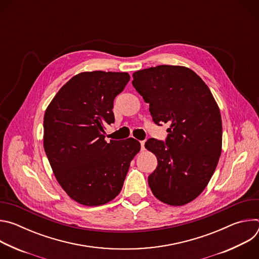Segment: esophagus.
<instances>
[{"instance_id":"esophagus-1","label":"esophagus","mask_w":259,"mask_h":259,"mask_svg":"<svg viewBox=\"0 0 259 259\" xmlns=\"http://www.w3.org/2000/svg\"><path fill=\"white\" fill-rule=\"evenodd\" d=\"M140 147H141V151L144 150V141H140Z\"/></svg>"}]
</instances>
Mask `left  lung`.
<instances>
[{"label": "left lung", "instance_id": "obj_1", "mask_svg": "<svg viewBox=\"0 0 259 259\" xmlns=\"http://www.w3.org/2000/svg\"><path fill=\"white\" fill-rule=\"evenodd\" d=\"M132 85L150 103L154 123L170 124L165 141L150 138L145 142V149L158 160L149 186L163 203L188 204L207 187L221 154L218 105L204 81L184 66L138 70L133 73Z\"/></svg>", "mask_w": 259, "mask_h": 259}]
</instances>
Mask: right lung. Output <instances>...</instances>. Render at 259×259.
<instances>
[{
	"instance_id": "add662e5",
	"label": "right lung",
	"mask_w": 259,
	"mask_h": 259,
	"mask_svg": "<svg viewBox=\"0 0 259 259\" xmlns=\"http://www.w3.org/2000/svg\"><path fill=\"white\" fill-rule=\"evenodd\" d=\"M129 80L127 72H81L61 87L46 109L45 153L61 188L82 205L115 199L140 151L134 138L105 141V126L115 122L114 100Z\"/></svg>"
}]
</instances>
